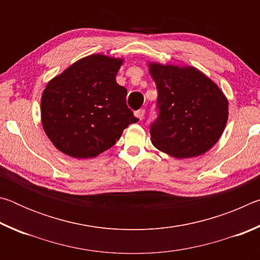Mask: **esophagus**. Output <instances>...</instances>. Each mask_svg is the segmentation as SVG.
I'll use <instances>...</instances> for the list:
<instances>
[{
    "label": "esophagus",
    "instance_id": "esophagus-1",
    "mask_svg": "<svg viewBox=\"0 0 260 260\" xmlns=\"http://www.w3.org/2000/svg\"><path fill=\"white\" fill-rule=\"evenodd\" d=\"M144 113H146V110L140 109V110H138V111H135V116H136V118H139L140 120H142L144 118Z\"/></svg>",
    "mask_w": 260,
    "mask_h": 260
}]
</instances>
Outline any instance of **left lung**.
<instances>
[{"label":"left lung","instance_id":"1","mask_svg":"<svg viewBox=\"0 0 260 260\" xmlns=\"http://www.w3.org/2000/svg\"><path fill=\"white\" fill-rule=\"evenodd\" d=\"M158 90L152 144L177 158L200 156L225 128L228 102L215 83L193 68L150 64Z\"/></svg>","mask_w":260,"mask_h":260}]
</instances>
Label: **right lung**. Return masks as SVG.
Segmentation results:
<instances>
[{
  "mask_svg": "<svg viewBox=\"0 0 260 260\" xmlns=\"http://www.w3.org/2000/svg\"><path fill=\"white\" fill-rule=\"evenodd\" d=\"M121 59L91 55L48 83L41 118L54 146L74 158H90L114 146L127 126L139 121L116 81Z\"/></svg>",
  "mask_w": 260,
  "mask_h": 260,
  "instance_id": "obj_1",
  "label": "right lung"
}]
</instances>
